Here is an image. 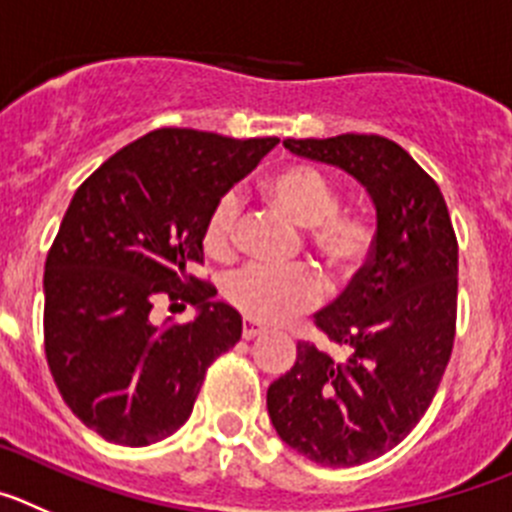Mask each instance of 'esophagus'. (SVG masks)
Wrapping results in <instances>:
<instances>
[{
  "label": "esophagus",
  "mask_w": 512,
  "mask_h": 512,
  "mask_svg": "<svg viewBox=\"0 0 512 512\" xmlns=\"http://www.w3.org/2000/svg\"><path fill=\"white\" fill-rule=\"evenodd\" d=\"M262 334H265V326L255 324V321H245L242 324V339H247V342H252V339H257Z\"/></svg>",
  "instance_id": "1"
}]
</instances>
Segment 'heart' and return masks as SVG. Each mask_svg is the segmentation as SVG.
Here are the masks:
<instances>
[{
    "mask_svg": "<svg viewBox=\"0 0 512 512\" xmlns=\"http://www.w3.org/2000/svg\"><path fill=\"white\" fill-rule=\"evenodd\" d=\"M267 199L290 222L313 229L311 245L331 270L334 278H347L367 260L372 234L359 219L339 214V193L311 165H290L275 173L265 186ZM239 222V199L222 193L206 214L204 250L224 257L234 247ZM222 293L245 319L278 321L308 311L321 301V280L308 267L273 270L265 265H245L229 273Z\"/></svg>",
    "mask_w": 512,
    "mask_h": 512,
    "instance_id": "b5f03b06",
    "label": "heart"
}]
</instances>
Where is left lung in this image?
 Instances as JSON below:
<instances>
[{"label":"left lung","instance_id":"obj_1","mask_svg":"<svg viewBox=\"0 0 512 512\" xmlns=\"http://www.w3.org/2000/svg\"><path fill=\"white\" fill-rule=\"evenodd\" d=\"M290 153L357 178L377 211L365 267L313 319L339 354L298 342L267 388L280 439L324 467H354L398 446L434 400L457 331L459 247L439 186L380 135L285 140Z\"/></svg>","mask_w":512,"mask_h":512}]
</instances>
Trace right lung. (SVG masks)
Here are the masks:
<instances>
[{
    "label": "right lung",
    "instance_id": "add662e5",
    "mask_svg": "<svg viewBox=\"0 0 512 512\" xmlns=\"http://www.w3.org/2000/svg\"><path fill=\"white\" fill-rule=\"evenodd\" d=\"M275 145L160 127L73 193L45 260V357L68 408L101 439L147 446L178 431L211 362L239 342L242 316L188 267L204 262L214 201ZM158 300L200 313L155 325Z\"/></svg>",
    "mask_w": 512,
    "mask_h": 512
}]
</instances>
